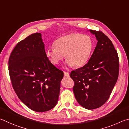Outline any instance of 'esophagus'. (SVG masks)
<instances>
[{"instance_id":"obj_1","label":"esophagus","mask_w":129,"mask_h":129,"mask_svg":"<svg viewBox=\"0 0 129 129\" xmlns=\"http://www.w3.org/2000/svg\"><path fill=\"white\" fill-rule=\"evenodd\" d=\"M64 75L66 76V77H69V73H67V72H64Z\"/></svg>"}]
</instances>
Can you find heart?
I'll list each match as a JSON object with an SVG mask.
<instances>
[{
  "label": "heart",
  "mask_w": 129,
  "mask_h": 129,
  "mask_svg": "<svg viewBox=\"0 0 129 129\" xmlns=\"http://www.w3.org/2000/svg\"><path fill=\"white\" fill-rule=\"evenodd\" d=\"M54 46V47H50L46 50V55L52 64H58L65 55L67 65L80 67L89 60L93 42L88 36L71 33L56 39Z\"/></svg>",
  "instance_id": "b5f03b06"
}]
</instances>
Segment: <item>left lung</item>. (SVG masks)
<instances>
[{
    "label": "left lung",
    "mask_w": 129,
    "mask_h": 129,
    "mask_svg": "<svg viewBox=\"0 0 129 129\" xmlns=\"http://www.w3.org/2000/svg\"><path fill=\"white\" fill-rule=\"evenodd\" d=\"M98 41L86 64L71 71L73 92L78 103L87 109L102 106L109 99L118 79L119 59L112 42L101 31L88 30Z\"/></svg>",
    "instance_id": "left-lung-1"
}]
</instances>
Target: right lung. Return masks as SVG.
Returning <instances> with one entry per match:
<instances>
[{
	"label": "right lung",
	"instance_id": "obj_1",
	"mask_svg": "<svg viewBox=\"0 0 129 129\" xmlns=\"http://www.w3.org/2000/svg\"><path fill=\"white\" fill-rule=\"evenodd\" d=\"M8 70L17 96L30 109L46 112L57 104L64 74L47 57L40 33L16 45L9 58Z\"/></svg>",
	"mask_w": 129,
	"mask_h": 129
}]
</instances>
